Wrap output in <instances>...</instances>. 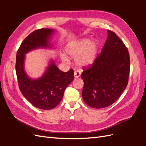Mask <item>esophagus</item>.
<instances>
[{"instance_id": "34e87169", "label": "esophagus", "mask_w": 146, "mask_h": 146, "mask_svg": "<svg viewBox=\"0 0 146 146\" xmlns=\"http://www.w3.org/2000/svg\"><path fill=\"white\" fill-rule=\"evenodd\" d=\"M74 77H75V78H78L80 76V74H81V73L80 72V71H78V70H76V71L74 72Z\"/></svg>"}]
</instances>
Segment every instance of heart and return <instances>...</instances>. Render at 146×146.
<instances>
[{
	"label": "heart",
	"mask_w": 146,
	"mask_h": 146,
	"mask_svg": "<svg viewBox=\"0 0 146 146\" xmlns=\"http://www.w3.org/2000/svg\"><path fill=\"white\" fill-rule=\"evenodd\" d=\"M100 45L97 40L85 38L68 44L66 50L69 56L74 57L75 63L81 68L89 67L93 64L98 58ZM61 59L69 63V59L65 54L61 55Z\"/></svg>",
	"instance_id": "1"
}]
</instances>
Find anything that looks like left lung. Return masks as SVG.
Here are the masks:
<instances>
[{
	"mask_svg": "<svg viewBox=\"0 0 146 146\" xmlns=\"http://www.w3.org/2000/svg\"><path fill=\"white\" fill-rule=\"evenodd\" d=\"M129 72L130 56L126 46L115 33L108 30L107 40L95 63L81 74L84 102L95 108L111 105L126 88Z\"/></svg>",
	"mask_w": 146,
	"mask_h": 146,
	"instance_id": "obj_1",
	"label": "left lung"
}]
</instances>
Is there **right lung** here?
<instances>
[{
    "label": "right lung",
    "instance_id": "right-lung-1",
    "mask_svg": "<svg viewBox=\"0 0 146 146\" xmlns=\"http://www.w3.org/2000/svg\"><path fill=\"white\" fill-rule=\"evenodd\" d=\"M54 30L41 29L30 34L22 42L16 55V72L19 87L24 98L35 107L51 110L62 100L66 88L74 80V70L64 72L51 60L42 76L31 78L24 69L25 54L39 48H52L50 39Z\"/></svg>",
    "mask_w": 146,
    "mask_h": 146
}]
</instances>
